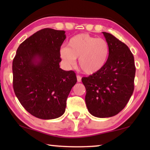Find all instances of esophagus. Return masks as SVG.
Instances as JSON below:
<instances>
[{"instance_id": "34e87169", "label": "esophagus", "mask_w": 150, "mask_h": 150, "mask_svg": "<svg viewBox=\"0 0 150 150\" xmlns=\"http://www.w3.org/2000/svg\"><path fill=\"white\" fill-rule=\"evenodd\" d=\"M76 78H77V81L79 82V83H81V77L79 75H77Z\"/></svg>"}]
</instances>
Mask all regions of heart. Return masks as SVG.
I'll use <instances>...</instances> for the list:
<instances>
[{
	"instance_id": "heart-1",
	"label": "heart",
	"mask_w": 150,
	"mask_h": 150,
	"mask_svg": "<svg viewBox=\"0 0 150 150\" xmlns=\"http://www.w3.org/2000/svg\"><path fill=\"white\" fill-rule=\"evenodd\" d=\"M110 55L107 41L87 33L76 35L69 39L67 47L60 50V57L65 66L71 67L79 59V66L86 74L99 72L105 66Z\"/></svg>"
}]
</instances>
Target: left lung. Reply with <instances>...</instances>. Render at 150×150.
<instances>
[{
    "instance_id": "left-lung-1",
    "label": "left lung",
    "mask_w": 150,
    "mask_h": 150,
    "mask_svg": "<svg viewBox=\"0 0 150 150\" xmlns=\"http://www.w3.org/2000/svg\"><path fill=\"white\" fill-rule=\"evenodd\" d=\"M110 46L106 64L99 72L83 77L87 109L96 117H110L124 109L134 91V56L130 49L108 33L102 32Z\"/></svg>"
}]
</instances>
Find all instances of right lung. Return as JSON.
I'll return each instance as SVG.
<instances>
[{
    "instance_id": "obj_1",
    "label": "right lung",
    "mask_w": 150,
    "mask_h": 150,
    "mask_svg": "<svg viewBox=\"0 0 150 150\" xmlns=\"http://www.w3.org/2000/svg\"><path fill=\"white\" fill-rule=\"evenodd\" d=\"M64 30L44 28L18 47L12 65L16 97L27 111L42 120L58 118L77 79L74 71L60 68Z\"/></svg>"
}]
</instances>
